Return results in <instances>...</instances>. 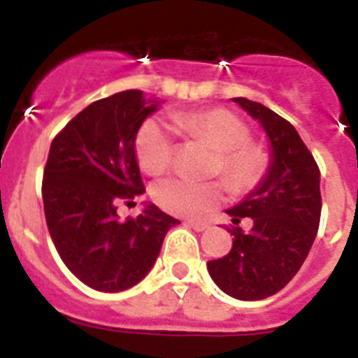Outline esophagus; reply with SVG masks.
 <instances>
[{
	"label": "esophagus",
	"instance_id": "esophagus-1",
	"mask_svg": "<svg viewBox=\"0 0 358 358\" xmlns=\"http://www.w3.org/2000/svg\"><path fill=\"white\" fill-rule=\"evenodd\" d=\"M185 223L189 224L193 230H196V232H202V230L210 229V223H208V221H195V219H189V221H185Z\"/></svg>",
	"mask_w": 358,
	"mask_h": 358
}]
</instances>
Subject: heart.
I'll return each instance as SVG.
<instances>
[{
  "instance_id": "obj_1",
  "label": "heart",
  "mask_w": 358,
  "mask_h": 358,
  "mask_svg": "<svg viewBox=\"0 0 358 358\" xmlns=\"http://www.w3.org/2000/svg\"><path fill=\"white\" fill-rule=\"evenodd\" d=\"M171 124L180 134L212 146L217 152L215 173L223 176L232 193L255 189L269 169V154L250 141V129L243 120L227 109L180 111L171 115ZM176 145L162 122H143L135 137V156L139 167L150 176H159L171 167ZM154 201L167 212L182 217H199L223 201L219 182H189L167 178L152 189Z\"/></svg>"
}]
</instances>
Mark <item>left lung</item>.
Instances as JSON below:
<instances>
[{
  "instance_id": "left-lung-1",
  "label": "left lung",
  "mask_w": 358,
  "mask_h": 358,
  "mask_svg": "<svg viewBox=\"0 0 358 358\" xmlns=\"http://www.w3.org/2000/svg\"><path fill=\"white\" fill-rule=\"evenodd\" d=\"M266 131L269 169L243 201L227 210L232 223L250 217L249 232L236 227L227 256L208 262V273L224 294L260 301L295 277L320 227V169L297 129L266 106L232 98Z\"/></svg>"
}]
</instances>
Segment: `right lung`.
<instances>
[{
    "instance_id": "1",
    "label": "right lung",
    "mask_w": 358,
    "mask_h": 358,
    "mask_svg": "<svg viewBox=\"0 0 358 358\" xmlns=\"http://www.w3.org/2000/svg\"><path fill=\"white\" fill-rule=\"evenodd\" d=\"M162 106L143 91H124L87 106L52 141L42 201L61 260L98 292H124L148 275L163 239L180 223L146 204L120 221L117 204L141 195L137 131Z\"/></svg>"
}]
</instances>
